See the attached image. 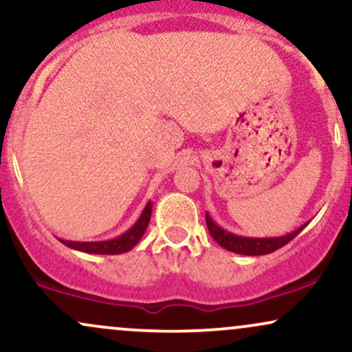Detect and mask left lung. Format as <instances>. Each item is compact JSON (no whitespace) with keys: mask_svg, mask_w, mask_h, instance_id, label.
Listing matches in <instances>:
<instances>
[{"mask_svg":"<svg viewBox=\"0 0 352 352\" xmlns=\"http://www.w3.org/2000/svg\"><path fill=\"white\" fill-rule=\"evenodd\" d=\"M307 224L300 226L298 230L292 231L290 234L280 236V238H244V236H236L232 234V232L219 228L218 224L211 219L210 214H206V226H208V231L210 234L213 236V239L217 241L221 248L228 249V251L231 252L243 254V256H264V254L277 251L282 245L290 243Z\"/></svg>","mask_w":352,"mask_h":352,"instance_id":"8db88e82","label":"left lung"}]
</instances>
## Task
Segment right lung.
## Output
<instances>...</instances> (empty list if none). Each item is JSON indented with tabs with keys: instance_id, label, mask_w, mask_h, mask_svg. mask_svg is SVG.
Here are the masks:
<instances>
[{
	"instance_id": "obj_1",
	"label": "right lung",
	"mask_w": 352,
	"mask_h": 352,
	"mask_svg": "<svg viewBox=\"0 0 352 352\" xmlns=\"http://www.w3.org/2000/svg\"><path fill=\"white\" fill-rule=\"evenodd\" d=\"M151 211H152V203L149 201L138 221L131 226V230H128L124 234L118 236V238L114 239L95 241V243H78V241H63V239L60 241L65 245H69V248L75 249V251H82L88 254H108V256H113V254L128 252L139 243V241H141L142 234L146 232L147 224H149V219H151Z\"/></svg>"
}]
</instances>
